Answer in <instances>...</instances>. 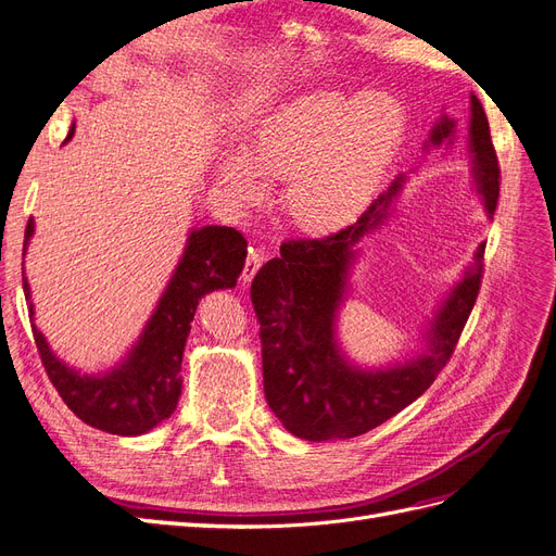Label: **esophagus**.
<instances>
[{"instance_id": "obj_1", "label": "esophagus", "mask_w": 556, "mask_h": 556, "mask_svg": "<svg viewBox=\"0 0 556 556\" xmlns=\"http://www.w3.org/2000/svg\"><path fill=\"white\" fill-rule=\"evenodd\" d=\"M262 262H264V252L260 248H250L248 257H245V266H243V276H241L243 282H250L252 278H255Z\"/></svg>"}]
</instances>
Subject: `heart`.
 <instances>
[{
  "label": "heart",
  "mask_w": 556,
  "mask_h": 556,
  "mask_svg": "<svg viewBox=\"0 0 556 556\" xmlns=\"http://www.w3.org/2000/svg\"><path fill=\"white\" fill-rule=\"evenodd\" d=\"M406 129V111L390 92H315L268 115L217 164L225 190L252 206L266 182L288 178L285 208L308 233L352 225L371 201Z\"/></svg>",
  "instance_id": "1"
}]
</instances>
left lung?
I'll return each mask as SVG.
<instances>
[{"instance_id":"8db88e82","label":"left lung","mask_w":556,"mask_h":556,"mask_svg":"<svg viewBox=\"0 0 556 556\" xmlns=\"http://www.w3.org/2000/svg\"><path fill=\"white\" fill-rule=\"evenodd\" d=\"M457 123L443 115L433 125L429 146L454 141ZM468 153L476 188L486 215H494L501 169L490 123L476 94H470ZM403 176L380 194L355 225L325 239H299L280 245L252 280L250 299L260 319L262 371L268 408L282 427L304 441L355 439L380 427L422 396L450 362L466 319L476 306L482 278L484 243L462 282L450 292L427 331V352L406 364L378 371L350 364L336 343V313L343 304L355 243L382 223Z\"/></svg>"}]
</instances>
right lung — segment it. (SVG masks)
<instances>
[{
    "label": "right lung",
    "mask_w": 556,
    "mask_h": 556,
    "mask_svg": "<svg viewBox=\"0 0 556 556\" xmlns=\"http://www.w3.org/2000/svg\"><path fill=\"white\" fill-rule=\"evenodd\" d=\"M74 137V127L66 141ZM35 231L27 223L23 257ZM248 255V241L233 227L208 225L192 229L176 271L166 285L155 313L150 315L137 345L121 366L102 376L80 374L60 362L43 333L31 325L46 374L62 401L83 422L115 435H141L169 417L180 399V364L199 301L213 290L237 285ZM29 301V285L23 274ZM29 313L35 315L29 304Z\"/></svg>",
    "instance_id": "1"
}]
</instances>
